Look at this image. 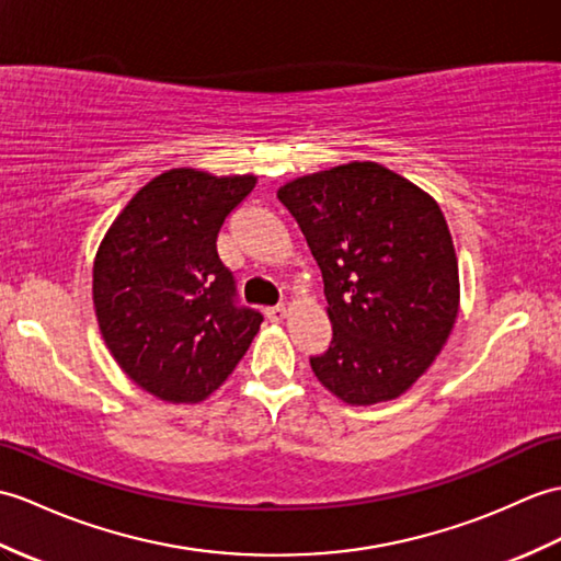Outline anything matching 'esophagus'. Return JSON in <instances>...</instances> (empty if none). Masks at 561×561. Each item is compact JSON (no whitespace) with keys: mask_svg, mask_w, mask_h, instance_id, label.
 <instances>
[{"mask_svg":"<svg viewBox=\"0 0 561 561\" xmlns=\"http://www.w3.org/2000/svg\"><path fill=\"white\" fill-rule=\"evenodd\" d=\"M265 316L270 322H282L286 318V308L284 306H272L265 310Z\"/></svg>","mask_w":561,"mask_h":561,"instance_id":"esophagus-1","label":"esophagus"}]
</instances>
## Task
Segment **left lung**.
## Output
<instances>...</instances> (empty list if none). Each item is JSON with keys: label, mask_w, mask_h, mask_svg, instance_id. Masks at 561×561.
Here are the masks:
<instances>
[{"label": "left lung", "mask_w": 561, "mask_h": 561, "mask_svg": "<svg viewBox=\"0 0 561 561\" xmlns=\"http://www.w3.org/2000/svg\"><path fill=\"white\" fill-rule=\"evenodd\" d=\"M277 198L324 282L332 342L312 373L351 407L401 397L459 316V260L437 201L377 162L298 176Z\"/></svg>", "instance_id": "left-lung-1"}]
</instances>
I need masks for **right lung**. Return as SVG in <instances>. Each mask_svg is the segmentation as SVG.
Listing matches in <instances>:
<instances>
[{"instance_id":"add662e5","label":"right lung","mask_w":561,"mask_h":561,"mask_svg":"<svg viewBox=\"0 0 561 561\" xmlns=\"http://www.w3.org/2000/svg\"><path fill=\"white\" fill-rule=\"evenodd\" d=\"M257 184L179 167L142 186L95 255L93 304L110 354L131 380L172 403H198L249 351L263 316L233 304L217 233Z\"/></svg>"}]
</instances>
